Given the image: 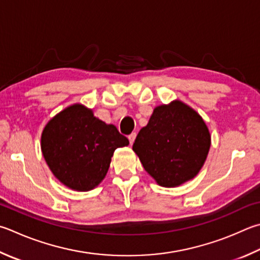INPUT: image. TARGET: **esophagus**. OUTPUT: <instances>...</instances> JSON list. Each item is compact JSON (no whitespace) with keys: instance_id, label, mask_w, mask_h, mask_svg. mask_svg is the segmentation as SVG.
Returning <instances> with one entry per match:
<instances>
[{"instance_id":"esophagus-1","label":"esophagus","mask_w":260,"mask_h":260,"mask_svg":"<svg viewBox=\"0 0 260 260\" xmlns=\"http://www.w3.org/2000/svg\"><path fill=\"white\" fill-rule=\"evenodd\" d=\"M135 138H136V133H132L131 135H128V140H129V143H131V145L134 143Z\"/></svg>"}]
</instances>
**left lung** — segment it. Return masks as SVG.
Instances as JSON below:
<instances>
[{"label": "left lung", "mask_w": 260, "mask_h": 260, "mask_svg": "<svg viewBox=\"0 0 260 260\" xmlns=\"http://www.w3.org/2000/svg\"><path fill=\"white\" fill-rule=\"evenodd\" d=\"M210 144L202 117L190 106L174 100L154 108L148 125L136 136L133 151L157 184L175 187L198 175Z\"/></svg>", "instance_id": "obj_1"}]
</instances>
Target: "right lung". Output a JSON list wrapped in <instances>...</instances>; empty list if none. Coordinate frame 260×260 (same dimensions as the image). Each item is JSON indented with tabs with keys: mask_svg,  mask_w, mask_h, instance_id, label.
Instances as JSON below:
<instances>
[{
	"mask_svg": "<svg viewBox=\"0 0 260 260\" xmlns=\"http://www.w3.org/2000/svg\"><path fill=\"white\" fill-rule=\"evenodd\" d=\"M129 144L81 103L66 108L45 125L41 149L52 174L75 191L93 190L106 177L117 148Z\"/></svg>",
	"mask_w": 260,
	"mask_h": 260,
	"instance_id": "add662e5",
	"label": "right lung"
}]
</instances>
